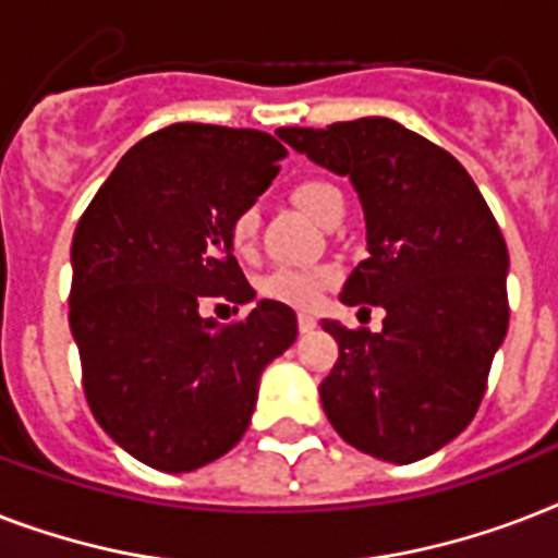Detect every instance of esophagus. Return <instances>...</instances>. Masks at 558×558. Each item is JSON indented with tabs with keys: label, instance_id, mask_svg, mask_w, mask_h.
I'll return each mask as SVG.
<instances>
[{
	"label": "esophagus",
	"instance_id": "34e87169",
	"mask_svg": "<svg viewBox=\"0 0 558 558\" xmlns=\"http://www.w3.org/2000/svg\"><path fill=\"white\" fill-rule=\"evenodd\" d=\"M298 330H301V332L315 330V318H313V315H306V313L298 315Z\"/></svg>",
	"mask_w": 558,
	"mask_h": 558
}]
</instances>
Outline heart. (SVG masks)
Wrapping results in <instances>:
<instances>
[{
	"label": "heart",
	"instance_id": "1",
	"mask_svg": "<svg viewBox=\"0 0 558 558\" xmlns=\"http://www.w3.org/2000/svg\"><path fill=\"white\" fill-rule=\"evenodd\" d=\"M292 199H295L298 208L306 210L318 222L330 217V210L336 205H344L341 191L327 179H301L292 187ZM254 240H257V210H236L231 222H228V243L236 254H248ZM332 280H336L332 266H278L260 280V295L269 298V301H278V304L310 310V306L318 304V298Z\"/></svg>",
	"mask_w": 558,
	"mask_h": 558
}]
</instances>
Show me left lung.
<instances>
[{
	"label": "left lung",
	"instance_id": "obj_1",
	"mask_svg": "<svg viewBox=\"0 0 558 558\" xmlns=\"http://www.w3.org/2000/svg\"><path fill=\"white\" fill-rule=\"evenodd\" d=\"M278 135L359 191L367 257L341 301L385 310L379 332L324 322L339 341L318 385L324 414L359 451L414 463L454 440L484 399L510 324L501 228L451 153L390 118Z\"/></svg>",
	"mask_w": 558,
	"mask_h": 558
}]
</instances>
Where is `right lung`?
Masks as SVG:
<instances>
[{
  "instance_id": "obj_1",
  "label": "right lung",
  "mask_w": 558,
  "mask_h": 558,
  "mask_svg": "<svg viewBox=\"0 0 558 558\" xmlns=\"http://www.w3.org/2000/svg\"><path fill=\"white\" fill-rule=\"evenodd\" d=\"M287 147L260 130L170 124L135 144L72 240L69 324L92 416L135 460L193 472L252 423L263 367L295 341V313L252 301L228 222L278 177Z\"/></svg>"
}]
</instances>
